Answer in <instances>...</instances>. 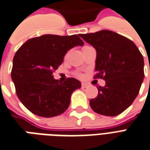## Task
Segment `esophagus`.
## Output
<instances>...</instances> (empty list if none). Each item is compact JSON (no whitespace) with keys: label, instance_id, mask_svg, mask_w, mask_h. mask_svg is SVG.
Returning <instances> with one entry per match:
<instances>
[{"label":"esophagus","instance_id":"esophagus-1","mask_svg":"<svg viewBox=\"0 0 150 150\" xmlns=\"http://www.w3.org/2000/svg\"><path fill=\"white\" fill-rule=\"evenodd\" d=\"M81 86H82V88H86V86H87V85H86V83H82Z\"/></svg>","mask_w":150,"mask_h":150}]
</instances>
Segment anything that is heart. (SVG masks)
I'll return each instance as SVG.
<instances>
[{"label":"heart","mask_w":150,"mask_h":150,"mask_svg":"<svg viewBox=\"0 0 150 150\" xmlns=\"http://www.w3.org/2000/svg\"><path fill=\"white\" fill-rule=\"evenodd\" d=\"M75 75H76L77 77H82V75L79 74V73H75Z\"/></svg>","instance_id":"1"}]
</instances>
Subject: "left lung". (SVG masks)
<instances>
[{
    "mask_svg": "<svg viewBox=\"0 0 150 150\" xmlns=\"http://www.w3.org/2000/svg\"><path fill=\"white\" fill-rule=\"evenodd\" d=\"M97 52L95 79L106 81L98 87L97 97L90 106L105 116L120 115L139 93L144 79V59L134 42L109 30L79 34Z\"/></svg>",
    "mask_w": 150,
    "mask_h": 150,
    "instance_id": "1",
    "label": "left lung"
}]
</instances>
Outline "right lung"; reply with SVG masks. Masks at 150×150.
Wrapping results in <instances>:
<instances>
[{
  "instance_id": "add662e5",
  "label": "right lung",
  "mask_w": 150,
  "mask_h": 150,
  "mask_svg": "<svg viewBox=\"0 0 150 150\" xmlns=\"http://www.w3.org/2000/svg\"><path fill=\"white\" fill-rule=\"evenodd\" d=\"M84 43L78 35H43L29 39L16 51L11 77L20 101L34 115L55 117L65 112L71 95L81 83L67 78L61 83L53 78L67 51Z\"/></svg>"
}]
</instances>
